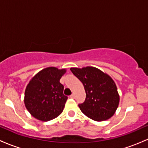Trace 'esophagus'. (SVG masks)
<instances>
[{
	"label": "esophagus",
	"mask_w": 148,
	"mask_h": 148,
	"mask_svg": "<svg viewBox=\"0 0 148 148\" xmlns=\"http://www.w3.org/2000/svg\"><path fill=\"white\" fill-rule=\"evenodd\" d=\"M70 97L72 98V99H74V97H75V95L74 94H72L70 95Z\"/></svg>",
	"instance_id": "esophagus-1"
}]
</instances>
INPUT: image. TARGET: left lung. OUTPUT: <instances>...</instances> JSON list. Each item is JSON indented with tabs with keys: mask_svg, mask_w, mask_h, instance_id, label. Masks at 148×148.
<instances>
[{
	"mask_svg": "<svg viewBox=\"0 0 148 148\" xmlns=\"http://www.w3.org/2000/svg\"><path fill=\"white\" fill-rule=\"evenodd\" d=\"M70 70L82 82L86 91L85 101L79 104L81 111L95 121H103L111 118L120 101L113 80L96 67H74Z\"/></svg>",
	"mask_w": 148,
	"mask_h": 148,
	"instance_id": "8db88e82",
	"label": "left lung"
}]
</instances>
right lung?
Instances as JSON below:
<instances>
[{
	"instance_id": "right-lung-1",
	"label": "right lung",
	"mask_w": 148,
	"mask_h": 148,
	"mask_svg": "<svg viewBox=\"0 0 148 148\" xmlns=\"http://www.w3.org/2000/svg\"><path fill=\"white\" fill-rule=\"evenodd\" d=\"M65 72L64 69L47 67L30 80L25 88L24 103L34 118L49 121L63 111L67 97L63 94L64 86L60 79Z\"/></svg>"
}]
</instances>
